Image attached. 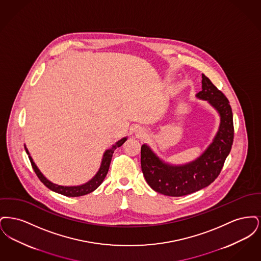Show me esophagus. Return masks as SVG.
<instances>
[{
  "mask_svg": "<svg viewBox=\"0 0 261 261\" xmlns=\"http://www.w3.org/2000/svg\"><path fill=\"white\" fill-rule=\"evenodd\" d=\"M135 134H136L137 137H145L147 135V130L144 128V127H141V126H139V127H136V129H135Z\"/></svg>",
  "mask_w": 261,
  "mask_h": 261,
  "instance_id": "obj_1",
  "label": "esophagus"
}]
</instances>
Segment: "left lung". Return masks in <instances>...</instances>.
Segmentation results:
<instances>
[{"label":"left lung","instance_id":"8db88e82","mask_svg":"<svg viewBox=\"0 0 261 261\" xmlns=\"http://www.w3.org/2000/svg\"><path fill=\"white\" fill-rule=\"evenodd\" d=\"M201 91L196 95L207 100L220 116V125L212 143L193 162L173 165L161 160L148 145L141 148V167L149 186L169 197H182L195 193L218 177L233 145V113L229 100L202 74Z\"/></svg>","mask_w":261,"mask_h":261}]
</instances>
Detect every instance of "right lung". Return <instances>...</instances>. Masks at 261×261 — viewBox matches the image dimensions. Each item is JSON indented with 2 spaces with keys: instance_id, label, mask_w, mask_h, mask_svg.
Returning a JSON list of instances; mask_svg holds the SVG:
<instances>
[{
  "instance_id": "obj_1",
  "label": "right lung",
  "mask_w": 261,
  "mask_h": 261,
  "mask_svg": "<svg viewBox=\"0 0 261 261\" xmlns=\"http://www.w3.org/2000/svg\"><path fill=\"white\" fill-rule=\"evenodd\" d=\"M126 140H127V137H124L121 140H119L118 142H116L111 149H107L105 151L103 155H102V160H101V163H100V166H99V171L97 172V174L90 181H88L87 183H85L83 185H79V186H61V185H57V184L51 183L38 169L36 164L34 163L32 158L30 156V153H29L28 149H26L25 145L24 148L25 150H26V153L28 154L29 161L31 162V165H32L35 173L37 175L38 178L40 179V181L47 188H49L50 190H51V191H54V192H56L58 194L63 195L65 197H72L73 198V197H81V196H84V195H87V194L92 193L93 191H95L102 183V181L105 180V178H106V176L108 174V171H109L110 164H111V162H112L113 151L117 149V148L121 147L124 144Z\"/></svg>"
}]
</instances>
